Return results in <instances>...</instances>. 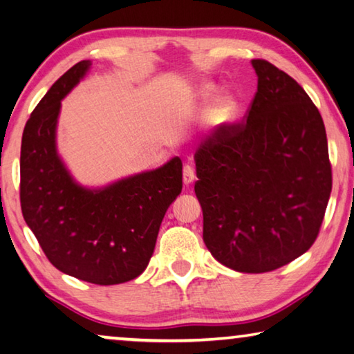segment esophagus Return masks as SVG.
Returning a JSON list of instances; mask_svg holds the SVG:
<instances>
[{
    "label": "esophagus",
    "mask_w": 354,
    "mask_h": 354,
    "mask_svg": "<svg viewBox=\"0 0 354 354\" xmlns=\"http://www.w3.org/2000/svg\"><path fill=\"white\" fill-rule=\"evenodd\" d=\"M194 177H196L194 167L191 166V165H185L183 166V183L185 185H191V183L194 182Z\"/></svg>",
    "instance_id": "34e87169"
}]
</instances>
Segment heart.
I'll list each match as a JSON object with an SVG mask.
<instances>
[{"label": "heart", "instance_id": "obj_1", "mask_svg": "<svg viewBox=\"0 0 354 354\" xmlns=\"http://www.w3.org/2000/svg\"><path fill=\"white\" fill-rule=\"evenodd\" d=\"M213 94V88L212 86H204L201 89V97L202 98H210ZM236 113V106L232 100H223L219 102L216 108H215V118L219 120V122H230L234 119V115Z\"/></svg>", "mask_w": 354, "mask_h": 354}]
</instances>
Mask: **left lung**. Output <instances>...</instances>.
Returning a JSON list of instances; mask_svg holds the SVG:
<instances>
[{"instance_id":"8db88e82","label":"left lung","mask_w":354,"mask_h":354,"mask_svg":"<svg viewBox=\"0 0 354 354\" xmlns=\"http://www.w3.org/2000/svg\"><path fill=\"white\" fill-rule=\"evenodd\" d=\"M251 62L259 80L246 120L201 142L194 191L212 256L240 273H266L314 245L333 174L310 97L273 64Z\"/></svg>"}]
</instances>
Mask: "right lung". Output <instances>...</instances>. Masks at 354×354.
I'll return each mask as SVG.
<instances>
[{
	"label": "right lung",
	"mask_w": 354,
	"mask_h": 354,
	"mask_svg": "<svg viewBox=\"0 0 354 354\" xmlns=\"http://www.w3.org/2000/svg\"><path fill=\"white\" fill-rule=\"evenodd\" d=\"M80 61L51 86L21 138L20 202L46 259L77 279L114 286L147 268L165 213L182 193V160L103 188L73 180L56 149L61 100L88 73Z\"/></svg>",
	"instance_id": "right-lung-1"
}]
</instances>
